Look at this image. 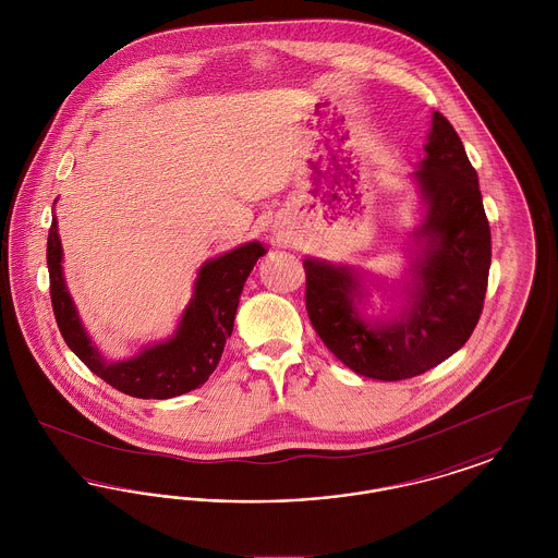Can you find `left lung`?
I'll return each instance as SVG.
<instances>
[{
	"label": "left lung",
	"instance_id": "1",
	"mask_svg": "<svg viewBox=\"0 0 558 558\" xmlns=\"http://www.w3.org/2000/svg\"><path fill=\"white\" fill-rule=\"evenodd\" d=\"M425 159L412 173L423 219L410 234L403 280L387 284L360 267L305 257L310 319L347 368L403 380L435 368L477 326L492 264V234L477 171L450 121L433 112ZM398 300L391 317L365 316L371 289Z\"/></svg>",
	"mask_w": 558,
	"mask_h": 558
}]
</instances>
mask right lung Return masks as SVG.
Masks as SVG:
<instances>
[{
  "instance_id": "obj_1",
  "label": "right lung",
  "mask_w": 558,
  "mask_h": 558,
  "mask_svg": "<svg viewBox=\"0 0 558 558\" xmlns=\"http://www.w3.org/2000/svg\"><path fill=\"white\" fill-rule=\"evenodd\" d=\"M52 213L48 234L50 294L53 316L69 349L96 376L132 398H178L205 385L221 360L226 341L232 337L240 292L259 257L266 255V246L253 240L205 262L196 274L194 291L173 335L159 343L142 347L132 357L108 360L87 335L75 301L66 289L62 242L58 236L56 211L52 209Z\"/></svg>"
}]
</instances>
